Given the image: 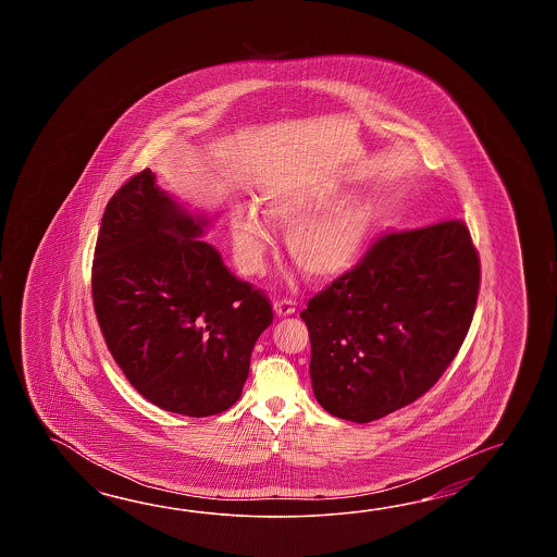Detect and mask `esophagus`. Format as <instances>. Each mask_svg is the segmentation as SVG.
Listing matches in <instances>:
<instances>
[{"label":"esophagus","mask_w":557,"mask_h":557,"mask_svg":"<svg viewBox=\"0 0 557 557\" xmlns=\"http://www.w3.org/2000/svg\"><path fill=\"white\" fill-rule=\"evenodd\" d=\"M296 305L293 298H276L274 300V312L278 317H288V314H295Z\"/></svg>","instance_id":"34e87169"}]
</instances>
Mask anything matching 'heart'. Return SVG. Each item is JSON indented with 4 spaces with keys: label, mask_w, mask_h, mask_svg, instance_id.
Segmentation results:
<instances>
[{
    "label": "heart",
    "mask_w": 557,
    "mask_h": 557,
    "mask_svg": "<svg viewBox=\"0 0 557 557\" xmlns=\"http://www.w3.org/2000/svg\"><path fill=\"white\" fill-rule=\"evenodd\" d=\"M341 201L334 189L281 187L264 197V216L281 228H293L288 252L312 278H332L355 267L370 235V214L362 207H344L314 214ZM238 259L245 269L261 267L273 245V233L250 207L238 209L231 221Z\"/></svg>",
    "instance_id": "1"
}]
</instances>
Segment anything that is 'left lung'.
<instances>
[{
  "instance_id": "left-lung-1",
  "label": "left lung",
  "mask_w": 557,
  "mask_h": 557,
  "mask_svg": "<svg viewBox=\"0 0 557 557\" xmlns=\"http://www.w3.org/2000/svg\"><path fill=\"white\" fill-rule=\"evenodd\" d=\"M480 293L468 226L391 231L300 312L320 406L367 424L424 396L458 355Z\"/></svg>"
}]
</instances>
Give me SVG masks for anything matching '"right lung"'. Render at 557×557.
Listing matches in <instances>:
<instances>
[{"label":"right lung","instance_id":"add662e5","mask_svg":"<svg viewBox=\"0 0 557 557\" xmlns=\"http://www.w3.org/2000/svg\"><path fill=\"white\" fill-rule=\"evenodd\" d=\"M205 225L143 169L107 202L91 269L95 317L131 386L190 418L237 403L273 322L269 296L226 269Z\"/></svg>","mask_w":557,"mask_h":557}]
</instances>
